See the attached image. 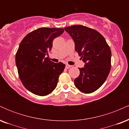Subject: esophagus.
Returning a JSON list of instances; mask_svg holds the SVG:
<instances>
[{
    "label": "esophagus",
    "instance_id": "esophagus-1",
    "mask_svg": "<svg viewBox=\"0 0 129 129\" xmlns=\"http://www.w3.org/2000/svg\"><path fill=\"white\" fill-rule=\"evenodd\" d=\"M71 66H70V65H66V69H70V68L71 67Z\"/></svg>",
    "mask_w": 129,
    "mask_h": 129
}]
</instances>
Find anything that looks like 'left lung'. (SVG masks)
<instances>
[{
  "label": "left lung",
  "instance_id": "8db88e82",
  "mask_svg": "<svg viewBox=\"0 0 129 129\" xmlns=\"http://www.w3.org/2000/svg\"><path fill=\"white\" fill-rule=\"evenodd\" d=\"M75 44V50L85 63L79 68V76L75 85L80 91L91 93L97 90L107 79L111 69V50L106 39L95 29L83 25L65 28Z\"/></svg>",
  "mask_w": 129,
  "mask_h": 129
}]
</instances>
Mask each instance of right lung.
<instances>
[{"mask_svg": "<svg viewBox=\"0 0 129 129\" xmlns=\"http://www.w3.org/2000/svg\"><path fill=\"white\" fill-rule=\"evenodd\" d=\"M63 28H40L22 39L16 54V63L22 84L28 91L39 96L50 94L57 86L59 76L66 65L49 59L48 51L54 38Z\"/></svg>", "mask_w": 129, "mask_h": 129, "instance_id": "add662e5", "label": "right lung"}]
</instances>
